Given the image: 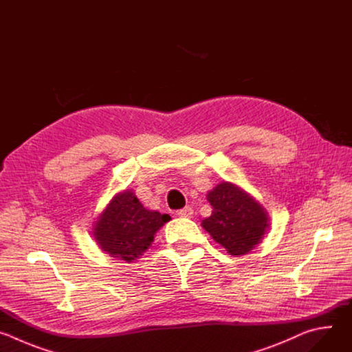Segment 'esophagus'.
Instances as JSON below:
<instances>
[{
  "label": "esophagus",
  "mask_w": 352,
  "mask_h": 352,
  "mask_svg": "<svg viewBox=\"0 0 352 352\" xmlns=\"http://www.w3.org/2000/svg\"><path fill=\"white\" fill-rule=\"evenodd\" d=\"M177 216H178V217H188V219H189V217L193 216V210H192V208L186 206V208L178 210V212H177Z\"/></svg>",
  "instance_id": "34e87169"
}]
</instances>
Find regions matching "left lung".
I'll list each match as a JSON object with an SVG mask.
<instances>
[{
    "mask_svg": "<svg viewBox=\"0 0 352 352\" xmlns=\"http://www.w3.org/2000/svg\"><path fill=\"white\" fill-rule=\"evenodd\" d=\"M213 208L202 227L232 256L249 254L269 231L266 209L238 185L223 181L208 192Z\"/></svg>",
    "mask_w": 352,
    "mask_h": 352,
    "instance_id": "8db88e82",
    "label": "left lung"
}]
</instances>
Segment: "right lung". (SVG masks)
<instances>
[{"mask_svg":"<svg viewBox=\"0 0 352 352\" xmlns=\"http://www.w3.org/2000/svg\"><path fill=\"white\" fill-rule=\"evenodd\" d=\"M170 220L168 214L143 208L133 190L125 189L98 214L93 236L111 258L131 263L146 252L156 232Z\"/></svg>","mask_w":352,"mask_h":352,"instance_id":"right-lung-1","label":"right lung"}]
</instances>
